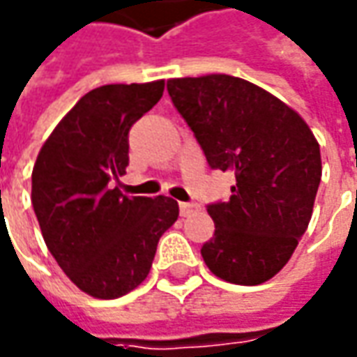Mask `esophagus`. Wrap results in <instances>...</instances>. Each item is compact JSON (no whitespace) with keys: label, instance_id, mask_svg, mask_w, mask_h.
Instances as JSON below:
<instances>
[{"label":"esophagus","instance_id":"obj_1","mask_svg":"<svg viewBox=\"0 0 357 357\" xmlns=\"http://www.w3.org/2000/svg\"><path fill=\"white\" fill-rule=\"evenodd\" d=\"M197 209V203H179V215H181V217H189L191 213H195Z\"/></svg>","mask_w":357,"mask_h":357}]
</instances>
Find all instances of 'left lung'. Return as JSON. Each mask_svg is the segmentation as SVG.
<instances>
[{
  "label": "left lung",
  "instance_id": "1",
  "mask_svg": "<svg viewBox=\"0 0 357 357\" xmlns=\"http://www.w3.org/2000/svg\"><path fill=\"white\" fill-rule=\"evenodd\" d=\"M168 93L211 169L236 178L229 201L207 205V268L236 285L271 280L311 220L322 176L317 138L293 109L242 77H176Z\"/></svg>",
  "mask_w": 357,
  "mask_h": 357
}]
</instances>
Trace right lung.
Segmentation results:
<instances>
[{"instance_id": "obj_1", "label": "right lung", "mask_w": 357, "mask_h": 357, "mask_svg": "<svg viewBox=\"0 0 357 357\" xmlns=\"http://www.w3.org/2000/svg\"><path fill=\"white\" fill-rule=\"evenodd\" d=\"M164 93V79L91 89L46 138L33 168V209L58 266L79 289L117 299L152 268L178 220L174 199L127 197L111 181L128 166V130Z\"/></svg>"}]
</instances>
